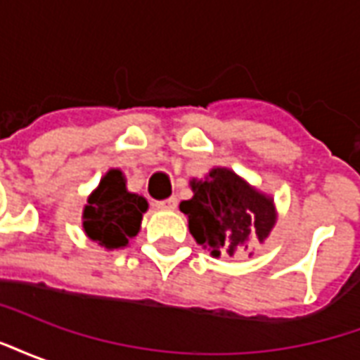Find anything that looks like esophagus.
<instances>
[{"label": "esophagus", "instance_id": "1", "mask_svg": "<svg viewBox=\"0 0 360 360\" xmlns=\"http://www.w3.org/2000/svg\"><path fill=\"white\" fill-rule=\"evenodd\" d=\"M154 206H156L158 210H173L177 206V198L172 196V198H165V200H158Z\"/></svg>", "mask_w": 360, "mask_h": 360}]
</instances>
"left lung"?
I'll use <instances>...</instances> for the list:
<instances>
[{"label": "left lung", "mask_w": 360, "mask_h": 360, "mask_svg": "<svg viewBox=\"0 0 360 360\" xmlns=\"http://www.w3.org/2000/svg\"><path fill=\"white\" fill-rule=\"evenodd\" d=\"M193 198L179 204L188 229L212 257L245 247L250 237L262 243L276 226L274 198L258 193L227 167H214L202 181H191Z\"/></svg>", "instance_id": "left-lung-1"}]
</instances>
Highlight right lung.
Here are the masks:
<instances>
[{
    "label": "right lung",
    "instance_id": "1",
    "mask_svg": "<svg viewBox=\"0 0 360 360\" xmlns=\"http://www.w3.org/2000/svg\"><path fill=\"white\" fill-rule=\"evenodd\" d=\"M125 183L123 173L110 169L82 212L84 233L108 250L125 249L141 231L142 214L148 210L146 198L129 193Z\"/></svg>",
    "mask_w": 360,
    "mask_h": 360
}]
</instances>
